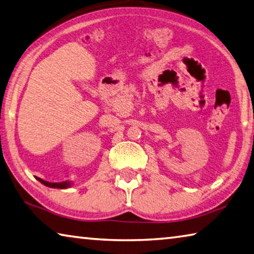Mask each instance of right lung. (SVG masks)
Listing matches in <instances>:
<instances>
[{
	"label": "right lung",
	"instance_id": "add662e5",
	"mask_svg": "<svg viewBox=\"0 0 254 254\" xmlns=\"http://www.w3.org/2000/svg\"><path fill=\"white\" fill-rule=\"evenodd\" d=\"M37 180L40 182V183H42L43 185L48 186V188H51V189H61V190H65V189H69L72 186V183L71 182H62V183H50V182H47L42 179H40V177H37Z\"/></svg>",
	"mask_w": 254,
	"mask_h": 254
}]
</instances>
